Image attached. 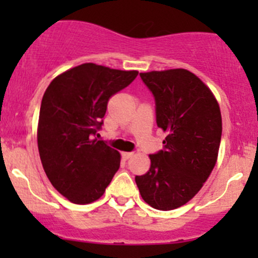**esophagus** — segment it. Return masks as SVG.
<instances>
[{
    "label": "esophagus",
    "instance_id": "esophagus-1",
    "mask_svg": "<svg viewBox=\"0 0 258 258\" xmlns=\"http://www.w3.org/2000/svg\"><path fill=\"white\" fill-rule=\"evenodd\" d=\"M132 156H134V153L132 152H122V158H123V160H128V158H131Z\"/></svg>",
    "mask_w": 258,
    "mask_h": 258
}]
</instances>
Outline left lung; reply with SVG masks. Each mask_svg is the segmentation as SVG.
Listing matches in <instances>:
<instances>
[{
  "label": "left lung",
  "instance_id": "1",
  "mask_svg": "<svg viewBox=\"0 0 258 258\" xmlns=\"http://www.w3.org/2000/svg\"><path fill=\"white\" fill-rule=\"evenodd\" d=\"M156 100V121L165 148L150 155V170L136 176L142 199L161 211L194 199L218 157L222 117L212 91L184 69L140 74Z\"/></svg>",
  "mask_w": 258,
  "mask_h": 258
}]
</instances>
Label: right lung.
I'll return each mask as SVG.
<instances>
[{"label":"right lung","instance_id":"1","mask_svg":"<svg viewBox=\"0 0 258 258\" xmlns=\"http://www.w3.org/2000/svg\"><path fill=\"white\" fill-rule=\"evenodd\" d=\"M139 71L82 63L52 80L41 102L37 145L52 186L77 205L96 201L119 168L121 155L93 139L108 100Z\"/></svg>","mask_w":258,"mask_h":258}]
</instances>
